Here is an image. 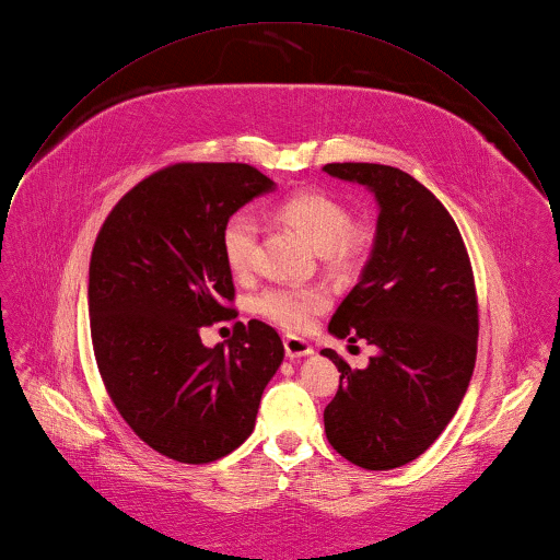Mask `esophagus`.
Segmentation results:
<instances>
[{"instance_id":"obj_1","label":"esophagus","mask_w":560,"mask_h":560,"mask_svg":"<svg viewBox=\"0 0 560 560\" xmlns=\"http://www.w3.org/2000/svg\"><path fill=\"white\" fill-rule=\"evenodd\" d=\"M284 352L289 359H300V357L313 354V346L300 337H284Z\"/></svg>"}]
</instances>
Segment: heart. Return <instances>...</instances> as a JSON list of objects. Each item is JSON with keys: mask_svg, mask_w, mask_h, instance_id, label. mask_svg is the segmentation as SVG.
Listing matches in <instances>:
<instances>
[{"mask_svg": "<svg viewBox=\"0 0 560 560\" xmlns=\"http://www.w3.org/2000/svg\"><path fill=\"white\" fill-rule=\"evenodd\" d=\"M278 217L298 230L335 269L357 267L370 249L368 225L352 223L346 206L328 192L300 190L278 206ZM256 247V221L245 212L232 214L221 232V249L234 276H247L254 269ZM328 304L330 295L324 287L267 289L254 300V311L291 332H304Z\"/></svg>", "mask_w": 560, "mask_h": 560, "instance_id": "heart-1", "label": "heart"}]
</instances>
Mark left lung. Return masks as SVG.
<instances>
[{
	"mask_svg": "<svg viewBox=\"0 0 560 560\" xmlns=\"http://www.w3.org/2000/svg\"><path fill=\"white\" fill-rule=\"evenodd\" d=\"M324 171L370 188L378 203L370 260L328 324L378 354L352 370L322 350L341 372L324 409L326 438L348 462L389 470L422 455L466 394L479 322L472 269L455 221L411 175L361 162Z\"/></svg>",
	"mask_w": 560,
	"mask_h": 560,
	"instance_id": "obj_1",
	"label": "left lung"
}]
</instances>
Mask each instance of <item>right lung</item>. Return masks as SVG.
<instances>
[{
  "label": "right lung",
  "instance_id": "1",
  "mask_svg": "<svg viewBox=\"0 0 560 560\" xmlns=\"http://www.w3.org/2000/svg\"><path fill=\"white\" fill-rule=\"evenodd\" d=\"M273 188L249 164H171L133 186L96 236L88 295L98 372L125 422L171 459L208 464L241 446L284 359L258 319L236 322L214 348L199 335L236 317L225 221Z\"/></svg>",
  "mask_w": 560,
  "mask_h": 560
}]
</instances>
